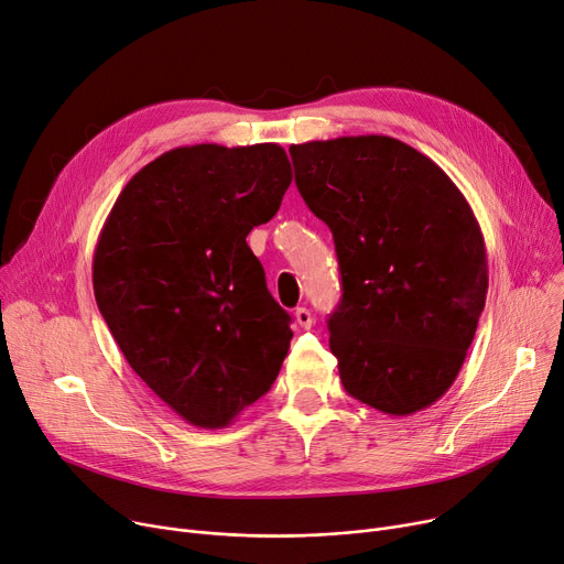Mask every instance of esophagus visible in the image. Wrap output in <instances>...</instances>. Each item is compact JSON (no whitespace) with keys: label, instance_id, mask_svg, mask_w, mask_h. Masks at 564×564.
<instances>
[{"label":"esophagus","instance_id":"34e87169","mask_svg":"<svg viewBox=\"0 0 564 564\" xmlns=\"http://www.w3.org/2000/svg\"><path fill=\"white\" fill-rule=\"evenodd\" d=\"M294 319H297V324L302 329H311V324H313V313L308 311V308H297L294 311Z\"/></svg>","mask_w":564,"mask_h":564}]
</instances>
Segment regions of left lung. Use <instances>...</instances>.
<instances>
[{
    "mask_svg": "<svg viewBox=\"0 0 564 564\" xmlns=\"http://www.w3.org/2000/svg\"><path fill=\"white\" fill-rule=\"evenodd\" d=\"M294 183L334 232L343 297L329 347L345 391L409 416L457 379L487 300V249L464 194L393 137L290 145Z\"/></svg>",
    "mask_w": 564,
    "mask_h": 564,
    "instance_id": "8db88e82",
    "label": "left lung"
}]
</instances>
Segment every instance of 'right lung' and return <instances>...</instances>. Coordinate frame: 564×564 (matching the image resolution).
Listing matches in <instances>:
<instances>
[{"mask_svg": "<svg viewBox=\"0 0 564 564\" xmlns=\"http://www.w3.org/2000/svg\"><path fill=\"white\" fill-rule=\"evenodd\" d=\"M292 183L279 143L183 145L116 198L94 253V292L132 370L177 416L230 425L272 389L290 315L247 245Z\"/></svg>", "mask_w": 564, "mask_h": 564, "instance_id": "obj_1", "label": "right lung"}]
</instances>
